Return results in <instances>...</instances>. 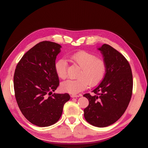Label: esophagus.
<instances>
[{
	"mask_svg": "<svg viewBox=\"0 0 148 148\" xmlns=\"http://www.w3.org/2000/svg\"><path fill=\"white\" fill-rule=\"evenodd\" d=\"M81 96V95H71L72 98H76V97H79Z\"/></svg>",
	"mask_w": 148,
	"mask_h": 148,
	"instance_id": "obj_1",
	"label": "esophagus"
}]
</instances>
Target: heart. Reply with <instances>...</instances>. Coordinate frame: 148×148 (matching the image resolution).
Wrapping results in <instances>:
<instances>
[{"label": "heart", "instance_id": "b5f03b06", "mask_svg": "<svg viewBox=\"0 0 148 148\" xmlns=\"http://www.w3.org/2000/svg\"><path fill=\"white\" fill-rule=\"evenodd\" d=\"M70 59L79 66L78 78L69 79L62 82L61 89L63 92L77 94L86 89L88 85L98 86L104 79L107 72V65L103 59L97 58L95 54L86 51H79L70 56ZM55 71L59 78L64 79L67 76L66 61L61 59L55 64Z\"/></svg>", "mask_w": 148, "mask_h": 148}]
</instances>
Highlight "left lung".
<instances>
[{
    "instance_id": "obj_1",
    "label": "left lung",
    "mask_w": 148,
    "mask_h": 148,
    "mask_svg": "<svg viewBox=\"0 0 148 148\" xmlns=\"http://www.w3.org/2000/svg\"><path fill=\"white\" fill-rule=\"evenodd\" d=\"M107 65L104 79L92 92L84 97L89 101L84 117L93 126L105 127L116 122L128 107L132 94L133 80L126 58L110 45L99 48Z\"/></svg>"
}]
</instances>
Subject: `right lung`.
<instances>
[{"label": "right lung", "instance_id": "right-lung-1", "mask_svg": "<svg viewBox=\"0 0 148 148\" xmlns=\"http://www.w3.org/2000/svg\"><path fill=\"white\" fill-rule=\"evenodd\" d=\"M59 44L43 41L24 54L15 70L14 87L17 105L25 117L38 127H48L61 117L69 94H55L59 85L55 71Z\"/></svg>", "mask_w": 148, "mask_h": 148}]
</instances>
